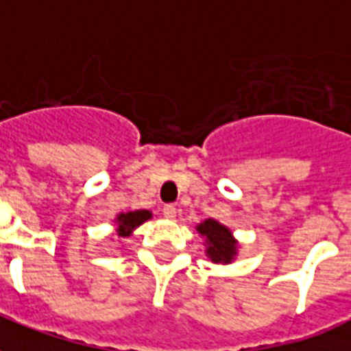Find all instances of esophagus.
<instances>
[{"mask_svg":"<svg viewBox=\"0 0 351 351\" xmlns=\"http://www.w3.org/2000/svg\"><path fill=\"white\" fill-rule=\"evenodd\" d=\"M164 217L167 219H175L176 217V208L173 204H165L164 206Z\"/></svg>","mask_w":351,"mask_h":351,"instance_id":"1","label":"esophagus"}]
</instances>
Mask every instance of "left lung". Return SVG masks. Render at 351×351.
<instances>
[{"instance_id":"1","label":"left lung","mask_w":351,"mask_h":351,"mask_svg":"<svg viewBox=\"0 0 351 351\" xmlns=\"http://www.w3.org/2000/svg\"><path fill=\"white\" fill-rule=\"evenodd\" d=\"M202 235H206V243H208V256L211 261L215 263H230L235 256V241L230 234V230L223 224H219L213 219H208L197 228Z\"/></svg>"}]
</instances>
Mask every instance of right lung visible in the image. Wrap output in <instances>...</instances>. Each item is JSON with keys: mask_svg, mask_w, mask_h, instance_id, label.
Returning a JSON list of instances; mask_svg holds the SVG:
<instances>
[{"mask_svg": "<svg viewBox=\"0 0 351 351\" xmlns=\"http://www.w3.org/2000/svg\"><path fill=\"white\" fill-rule=\"evenodd\" d=\"M147 219H151V211H147V210L121 213V215L117 217V221H119V230H117V235L127 237V235L130 234V230L136 228V226H140V224H143Z\"/></svg>", "mask_w": 351, "mask_h": 351, "instance_id": "1", "label": "right lung"}]
</instances>
